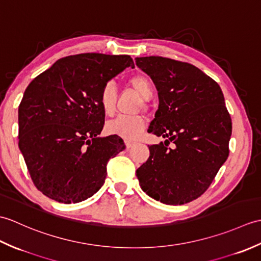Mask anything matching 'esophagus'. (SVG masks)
Here are the masks:
<instances>
[{"label": "esophagus", "mask_w": 261, "mask_h": 261, "mask_svg": "<svg viewBox=\"0 0 261 261\" xmlns=\"http://www.w3.org/2000/svg\"><path fill=\"white\" fill-rule=\"evenodd\" d=\"M132 146H134V142H130V141H126V142H125L126 149H130Z\"/></svg>", "instance_id": "obj_1"}]
</instances>
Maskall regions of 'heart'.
Instances as JSON below:
<instances>
[{
  "mask_svg": "<svg viewBox=\"0 0 261 261\" xmlns=\"http://www.w3.org/2000/svg\"><path fill=\"white\" fill-rule=\"evenodd\" d=\"M131 87L139 94L143 99H149L153 94L151 81L145 75H136L129 80ZM99 107L108 115L114 112L116 102V87L113 83H108L99 93ZM146 122L141 116L120 115L110 120L107 123V131L110 135L118 136L124 140H135L145 129Z\"/></svg>",
  "mask_w": 261,
  "mask_h": 261,
  "instance_id": "b5f03b06",
  "label": "heart"
}]
</instances>
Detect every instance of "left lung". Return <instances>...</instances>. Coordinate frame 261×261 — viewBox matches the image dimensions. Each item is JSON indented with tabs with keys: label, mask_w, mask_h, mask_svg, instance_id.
I'll list each match as a JSON object with an SVG mask.
<instances>
[{
	"label": "left lung",
	"mask_w": 261,
	"mask_h": 261,
	"mask_svg": "<svg viewBox=\"0 0 261 261\" xmlns=\"http://www.w3.org/2000/svg\"><path fill=\"white\" fill-rule=\"evenodd\" d=\"M136 65L158 91L148 132L167 138L165 145L149 146L150 156L137 169L140 187L165 204L188 203L207 190L229 156L232 122L223 93L191 64L150 56L137 57Z\"/></svg>",
	"instance_id": "1"
}]
</instances>
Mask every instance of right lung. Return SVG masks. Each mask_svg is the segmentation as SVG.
<instances>
[{"label":"right lung","mask_w":261,"mask_h":261,"mask_svg":"<svg viewBox=\"0 0 261 261\" xmlns=\"http://www.w3.org/2000/svg\"><path fill=\"white\" fill-rule=\"evenodd\" d=\"M127 55L80 54L57 60L33 80L19 105V148L36 187L60 203H79L104 184L107 164L125 148L98 137L99 93L125 68Z\"/></svg>","instance_id":"obj_1"}]
</instances>
